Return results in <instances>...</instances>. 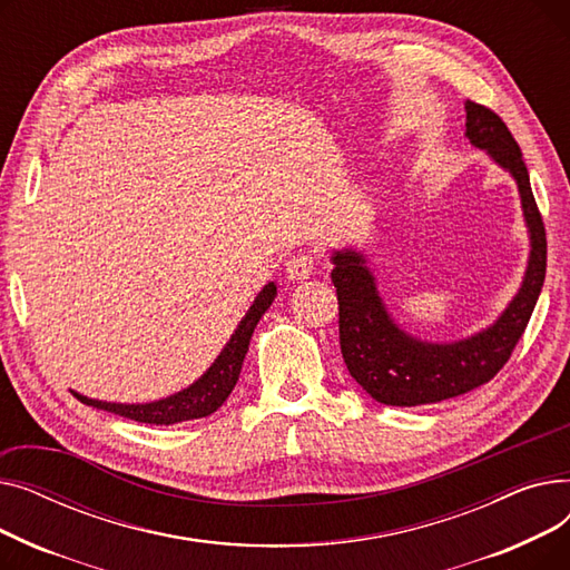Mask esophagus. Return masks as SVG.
Returning a JSON list of instances; mask_svg holds the SVG:
<instances>
[{"mask_svg": "<svg viewBox=\"0 0 570 570\" xmlns=\"http://www.w3.org/2000/svg\"><path fill=\"white\" fill-rule=\"evenodd\" d=\"M314 273V258L309 254H295L286 261V275L291 282H305Z\"/></svg>", "mask_w": 570, "mask_h": 570, "instance_id": "34e87169", "label": "esophagus"}]
</instances>
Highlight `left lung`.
<instances>
[{
	"label": "left lung",
	"instance_id": "obj_1",
	"mask_svg": "<svg viewBox=\"0 0 570 570\" xmlns=\"http://www.w3.org/2000/svg\"><path fill=\"white\" fill-rule=\"evenodd\" d=\"M464 108L471 145L485 149L515 177L531 239L529 265L518 295L494 325L460 342L432 344L406 335L387 314L363 254L335 252L331 277L340 301L342 357L348 374L381 404H434L494 379L524 335L546 282V226L531 191L522 149L494 110L475 101H466Z\"/></svg>",
	"mask_w": 570,
	"mask_h": 570
}]
</instances>
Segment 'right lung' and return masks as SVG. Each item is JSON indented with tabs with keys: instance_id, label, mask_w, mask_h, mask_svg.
I'll use <instances>...</instances> for the list:
<instances>
[{
	"instance_id": "right-lung-1",
	"label": "right lung",
	"mask_w": 570,
	"mask_h": 570,
	"mask_svg": "<svg viewBox=\"0 0 570 570\" xmlns=\"http://www.w3.org/2000/svg\"><path fill=\"white\" fill-rule=\"evenodd\" d=\"M275 295H277L275 282L263 286V291L256 295V301L252 303L245 318L235 327L228 344L217 355L213 367H209L196 383L185 387L183 393H175L166 400L149 402V404H110V402L89 400L78 393L73 395L87 406L104 409L115 415H122V417H129V421L147 423V425H175V423L194 421V417H205L209 413H215L233 393L239 370H243V361L249 351L254 327L261 321V316L267 312V307L273 305Z\"/></svg>"
}]
</instances>
